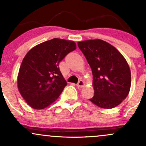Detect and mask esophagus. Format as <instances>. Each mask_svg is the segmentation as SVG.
<instances>
[{
	"label": "esophagus",
	"instance_id": "esophagus-1",
	"mask_svg": "<svg viewBox=\"0 0 146 146\" xmlns=\"http://www.w3.org/2000/svg\"><path fill=\"white\" fill-rule=\"evenodd\" d=\"M84 86V82L83 80H80L78 82V83L77 84V86L79 87V88H82Z\"/></svg>",
	"mask_w": 146,
	"mask_h": 146
}]
</instances>
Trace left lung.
I'll return each mask as SVG.
<instances>
[{
  "instance_id": "1",
  "label": "left lung",
  "mask_w": 146,
  "mask_h": 146,
  "mask_svg": "<svg viewBox=\"0 0 146 146\" xmlns=\"http://www.w3.org/2000/svg\"><path fill=\"white\" fill-rule=\"evenodd\" d=\"M93 73L94 96L90 101L102 108H113L128 96L131 73L119 51L102 40L78 42Z\"/></svg>"
}]
</instances>
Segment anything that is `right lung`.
<instances>
[{"label": "right lung", "mask_w": 146, "mask_h": 146, "mask_svg": "<svg viewBox=\"0 0 146 146\" xmlns=\"http://www.w3.org/2000/svg\"><path fill=\"white\" fill-rule=\"evenodd\" d=\"M75 49L73 41L53 38L36 45L27 53L17 83L20 93L31 108L43 109L59 98L67 85L59 63Z\"/></svg>", "instance_id": "obj_1"}]
</instances>
